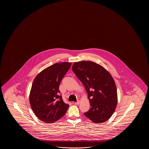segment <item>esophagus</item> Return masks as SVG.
Segmentation results:
<instances>
[{"instance_id": "1", "label": "esophagus", "mask_w": 149, "mask_h": 149, "mask_svg": "<svg viewBox=\"0 0 149 149\" xmlns=\"http://www.w3.org/2000/svg\"><path fill=\"white\" fill-rule=\"evenodd\" d=\"M74 104L76 105H78L79 104V101H78L77 102H74V103H73Z\"/></svg>"}]
</instances>
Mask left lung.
I'll use <instances>...</instances> for the list:
<instances>
[{
	"label": "left lung",
	"instance_id": "1",
	"mask_svg": "<svg viewBox=\"0 0 149 149\" xmlns=\"http://www.w3.org/2000/svg\"><path fill=\"white\" fill-rule=\"evenodd\" d=\"M72 69L88 93L91 108L85 116L97 124L108 120L117 104V90L111 74L91 61L75 62Z\"/></svg>",
	"mask_w": 149,
	"mask_h": 149
}]
</instances>
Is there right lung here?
I'll list each match as a JSON object with an SVG mask.
<instances>
[{
  "instance_id": "obj_1",
  "label": "right lung",
  "mask_w": 149,
  "mask_h": 149,
  "mask_svg": "<svg viewBox=\"0 0 149 149\" xmlns=\"http://www.w3.org/2000/svg\"><path fill=\"white\" fill-rule=\"evenodd\" d=\"M71 65L69 62L54 64L35 78L29 100L32 111L40 120L52 123L65 114L69 105L63 101L59 86Z\"/></svg>"
}]
</instances>
